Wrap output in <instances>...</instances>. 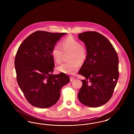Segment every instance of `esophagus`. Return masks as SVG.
Here are the masks:
<instances>
[{"instance_id":"esophagus-1","label":"esophagus","mask_w":134,"mask_h":134,"mask_svg":"<svg viewBox=\"0 0 134 134\" xmlns=\"http://www.w3.org/2000/svg\"><path fill=\"white\" fill-rule=\"evenodd\" d=\"M70 81H72L74 79H75V77H74L71 76L70 77Z\"/></svg>"}]
</instances>
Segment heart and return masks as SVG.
<instances>
[{
	"instance_id": "1",
	"label": "heart",
	"mask_w": 134,
	"mask_h": 134,
	"mask_svg": "<svg viewBox=\"0 0 134 134\" xmlns=\"http://www.w3.org/2000/svg\"><path fill=\"white\" fill-rule=\"evenodd\" d=\"M61 46L54 45L51 50V55L55 62L60 63L62 62L64 53L70 52L68 62L59 65L58 71L69 75L75 74L79 69L80 64H83L87 59V51L85 46L72 36H68L61 42Z\"/></svg>"
}]
</instances>
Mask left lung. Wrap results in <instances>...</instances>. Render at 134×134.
<instances>
[{
	"instance_id": "obj_1",
	"label": "left lung",
	"mask_w": 134,
	"mask_h": 134,
	"mask_svg": "<svg viewBox=\"0 0 134 134\" xmlns=\"http://www.w3.org/2000/svg\"><path fill=\"white\" fill-rule=\"evenodd\" d=\"M84 43L87 58L79 74L85 77L78 98L83 104L96 108L109 101L119 76V58L110 42L96 32L78 34Z\"/></svg>"
}]
</instances>
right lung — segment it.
Instances as JSON below:
<instances>
[{"label": "right lung", "mask_w": 134, "mask_h": 134, "mask_svg": "<svg viewBox=\"0 0 134 134\" xmlns=\"http://www.w3.org/2000/svg\"><path fill=\"white\" fill-rule=\"evenodd\" d=\"M66 34L36 31L20 45L15 57L16 80L26 100L39 108H48L57 102L61 88L69 83L66 74L54 72L51 50L62 36Z\"/></svg>", "instance_id": "1"}]
</instances>
